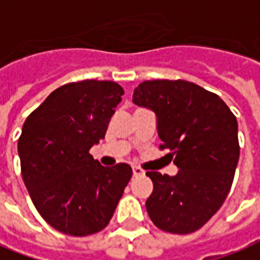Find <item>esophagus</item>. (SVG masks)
Listing matches in <instances>:
<instances>
[{
	"label": "esophagus",
	"instance_id": "1",
	"mask_svg": "<svg viewBox=\"0 0 260 260\" xmlns=\"http://www.w3.org/2000/svg\"><path fill=\"white\" fill-rule=\"evenodd\" d=\"M132 170H134V176H135V177H139V176H143V174H145V170L141 168H138V166H135Z\"/></svg>",
	"mask_w": 260,
	"mask_h": 260
}]
</instances>
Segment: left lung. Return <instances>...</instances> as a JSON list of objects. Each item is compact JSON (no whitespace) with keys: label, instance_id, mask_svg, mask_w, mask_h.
Returning a JSON list of instances; mask_svg holds the SVG:
<instances>
[{"label":"left lung","instance_id":"1","mask_svg":"<svg viewBox=\"0 0 260 260\" xmlns=\"http://www.w3.org/2000/svg\"><path fill=\"white\" fill-rule=\"evenodd\" d=\"M132 101L156 112L160 150L168 149L176 176L148 172L152 222L186 235L207 224L224 204L239 159L238 122L217 94L184 80H146Z\"/></svg>","mask_w":260,"mask_h":260}]
</instances>
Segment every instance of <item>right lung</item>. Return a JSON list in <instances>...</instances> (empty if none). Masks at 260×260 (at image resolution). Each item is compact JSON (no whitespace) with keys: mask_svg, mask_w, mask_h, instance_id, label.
<instances>
[{"mask_svg":"<svg viewBox=\"0 0 260 260\" xmlns=\"http://www.w3.org/2000/svg\"><path fill=\"white\" fill-rule=\"evenodd\" d=\"M122 94L115 81L67 83L22 126L18 153L23 183L42 218L66 235L103 231L132 177L129 165L104 168L90 155L105 136Z\"/></svg>","mask_w":260,"mask_h":260,"instance_id":"add662e5","label":"right lung"}]
</instances>
